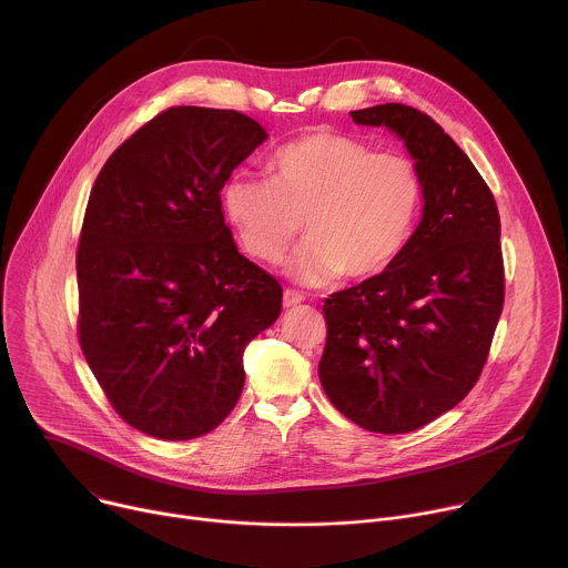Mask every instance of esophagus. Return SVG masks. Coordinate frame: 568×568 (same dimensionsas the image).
Returning a JSON list of instances; mask_svg holds the SVG:
<instances>
[{"label": "esophagus", "instance_id": "34e87169", "mask_svg": "<svg viewBox=\"0 0 568 568\" xmlns=\"http://www.w3.org/2000/svg\"><path fill=\"white\" fill-rule=\"evenodd\" d=\"M302 300H304V295H302L300 291H293V288H286V291H284V297H282V302H284V308H291V306L300 304Z\"/></svg>", "mask_w": 568, "mask_h": 568}]
</instances>
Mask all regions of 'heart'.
<instances>
[{
    "mask_svg": "<svg viewBox=\"0 0 568 568\" xmlns=\"http://www.w3.org/2000/svg\"><path fill=\"white\" fill-rule=\"evenodd\" d=\"M422 206V180L399 153L317 131L277 149L266 180L233 175L222 209L244 253L275 264L304 222L308 242L286 264L306 286L368 280L395 264Z\"/></svg>",
    "mask_w": 568,
    "mask_h": 568,
    "instance_id": "heart-1",
    "label": "heart"
}]
</instances>
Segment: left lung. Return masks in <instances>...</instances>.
I'll return each instance as SVG.
<instances>
[{"label":"left lung","mask_w":568,"mask_h":568,"mask_svg":"<svg viewBox=\"0 0 568 568\" xmlns=\"http://www.w3.org/2000/svg\"><path fill=\"white\" fill-rule=\"evenodd\" d=\"M351 118L404 140L424 211L390 268L326 297L320 382L357 426L410 433L459 404L486 364L504 306L499 213L473 162L426 113L379 104Z\"/></svg>","instance_id":"8db88e82"}]
</instances>
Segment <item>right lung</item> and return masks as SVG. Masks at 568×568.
<instances>
[{
    "mask_svg": "<svg viewBox=\"0 0 568 568\" xmlns=\"http://www.w3.org/2000/svg\"><path fill=\"white\" fill-rule=\"evenodd\" d=\"M266 131L237 111L173 106L102 166L78 246L82 353L118 415L158 439L217 428L244 348L282 311L237 253L220 191Z\"/></svg>",
    "mask_w": 568,
    "mask_h": 568,
    "instance_id": "right-lung-1",
    "label": "right lung"
}]
</instances>
